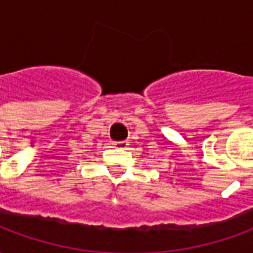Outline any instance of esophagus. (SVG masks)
Masks as SVG:
<instances>
[{"instance_id":"obj_1","label":"esophagus","mask_w":253,"mask_h":253,"mask_svg":"<svg viewBox=\"0 0 253 253\" xmlns=\"http://www.w3.org/2000/svg\"><path fill=\"white\" fill-rule=\"evenodd\" d=\"M112 145H114V148L116 149H126L128 143H127L126 141H119V142H114Z\"/></svg>"}]
</instances>
